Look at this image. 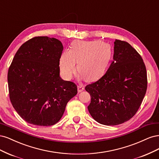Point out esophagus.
Instances as JSON below:
<instances>
[{"label": "esophagus", "mask_w": 159, "mask_h": 159, "mask_svg": "<svg viewBox=\"0 0 159 159\" xmlns=\"http://www.w3.org/2000/svg\"><path fill=\"white\" fill-rule=\"evenodd\" d=\"M77 89H78V92H79V93H80V92H82V91H83V90L84 89V86H83V85L79 84V85L77 86Z\"/></svg>", "instance_id": "34e87169"}]
</instances>
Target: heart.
Segmentation results:
<instances>
[{
  "label": "heart",
  "mask_w": 159,
  "mask_h": 159,
  "mask_svg": "<svg viewBox=\"0 0 159 159\" xmlns=\"http://www.w3.org/2000/svg\"><path fill=\"white\" fill-rule=\"evenodd\" d=\"M111 45L100 41H75L70 51H65L59 60L60 72L63 77L69 80L76 71L86 80L93 82L103 76L113 59Z\"/></svg>",
  "instance_id": "b5f03b06"
}]
</instances>
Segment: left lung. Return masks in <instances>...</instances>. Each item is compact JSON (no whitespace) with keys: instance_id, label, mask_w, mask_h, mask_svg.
Segmentation results:
<instances>
[{"instance_id":"obj_1","label":"left lung","mask_w":159,"mask_h":159,"mask_svg":"<svg viewBox=\"0 0 159 159\" xmlns=\"http://www.w3.org/2000/svg\"><path fill=\"white\" fill-rule=\"evenodd\" d=\"M113 59L101 79L85 87L91 97L90 114L106 125H119L132 118L147 87L144 62L129 43L116 39Z\"/></svg>"}]
</instances>
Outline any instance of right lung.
Instances as JSON below:
<instances>
[{
	"label": "right lung",
	"mask_w": 159,
	"mask_h": 159,
	"mask_svg": "<svg viewBox=\"0 0 159 159\" xmlns=\"http://www.w3.org/2000/svg\"><path fill=\"white\" fill-rule=\"evenodd\" d=\"M61 41L38 36L17 51L8 72L10 99L25 121L49 126L63 116L67 102L77 94L76 85L59 75Z\"/></svg>",
	"instance_id": "obj_1"
}]
</instances>
